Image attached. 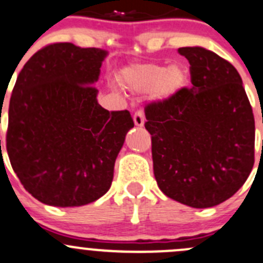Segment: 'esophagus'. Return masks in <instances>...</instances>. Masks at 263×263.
Here are the masks:
<instances>
[{"instance_id": "34e87169", "label": "esophagus", "mask_w": 263, "mask_h": 263, "mask_svg": "<svg viewBox=\"0 0 263 263\" xmlns=\"http://www.w3.org/2000/svg\"><path fill=\"white\" fill-rule=\"evenodd\" d=\"M133 119H134V124L137 126H143V125H144V112H143L142 108H139V110L135 111L134 116H133Z\"/></svg>"}]
</instances>
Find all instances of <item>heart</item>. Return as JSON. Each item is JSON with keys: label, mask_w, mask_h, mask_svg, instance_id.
Returning a JSON list of instances; mask_svg holds the SVG:
<instances>
[{"label": "heart", "mask_w": 263, "mask_h": 263, "mask_svg": "<svg viewBox=\"0 0 263 263\" xmlns=\"http://www.w3.org/2000/svg\"><path fill=\"white\" fill-rule=\"evenodd\" d=\"M123 82L134 92L153 90L155 97L163 100L175 95L185 83V71L178 65L166 67L160 64L137 65L123 74Z\"/></svg>", "instance_id": "heart-1"}]
</instances>
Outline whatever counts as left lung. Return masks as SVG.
Masks as SVG:
<instances>
[{"label":"left lung","instance_id":"1","mask_svg":"<svg viewBox=\"0 0 263 263\" xmlns=\"http://www.w3.org/2000/svg\"><path fill=\"white\" fill-rule=\"evenodd\" d=\"M192 88L144 107L157 185L207 209L233 197L254 165V116L238 70L215 52L181 47Z\"/></svg>","mask_w":263,"mask_h":263}]
</instances>
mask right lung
I'll use <instances>...</instances> for the list:
<instances>
[{
	"instance_id": "right-lung-1",
	"label": "right lung",
	"mask_w": 263,
	"mask_h": 263,
	"mask_svg": "<svg viewBox=\"0 0 263 263\" xmlns=\"http://www.w3.org/2000/svg\"><path fill=\"white\" fill-rule=\"evenodd\" d=\"M105 56L98 48L51 43L17 75L7 155L25 191L44 204L92 203L112 183L115 160L134 121L128 110L98 105L93 83Z\"/></svg>"
}]
</instances>
